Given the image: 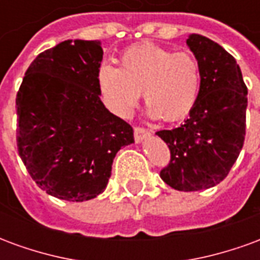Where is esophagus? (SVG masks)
<instances>
[{
    "mask_svg": "<svg viewBox=\"0 0 260 260\" xmlns=\"http://www.w3.org/2000/svg\"><path fill=\"white\" fill-rule=\"evenodd\" d=\"M149 131L146 129V128H143V126H135L134 128V136H135V141L139 143V142H142L146 136H149Z\"/></svg>",
    "mask_w": 260,
    "mask_h": 260,
    "instance_id": "obj_1",
    "label": "esophagus"
}]
</instances>
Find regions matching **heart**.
Instances as JSON below:
<instances>
[{
  "mask_svg": "<svg viewBox=\"0 0 260 260\" xmlns=\"http://www.w3.org/2000/svg\"><path fill=\"white\" fill-rule=\"evenodd\" d=\"M119 68L103 65L99 89L104 106L119 118H129L143 97L152 117L178 121L189 114L201 91V67L189 53H173L152 44L125 50Z\"/></svg>",
  "mask_w": 260,
  "mask_h": 260,
  "instance_id": "obj_1",
  "label": "heart"
}]
</instances>
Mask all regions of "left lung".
<instances>
[{
	"label": "left lung",
	"instance_id": "8db88e82",
	"mask_svg": "<svg viewBox=\"0 0 260 260\" xmlns=\"http://www.w3.org/2000/svg\"><path fill=\"white\" fill-rule=\"evenodd\" d=\"M186 44L201 67L199 97L184 124L156 135L171 153L161 180L191 192L220 184L237 161L245 139L248 89L240 65L220 44L201 35H191Z\"/></svg>",
	"mask_w": 260,
	"mask_h": 260
}]
</instances>
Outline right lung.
Here are the masks:
<instances>
[{
	"label": "right lung",
	"mask_w": 260,
	"mask_h": 260,
	"mask_svg": "<svg viewBox=\"0 0 260 260\" xmlns=\"http://www.w3.org/2000/svg\"><path fill=\"white\" fill-rule=\"evenodd\" d=\"M99 40H65L39 54L16 94V145L27 173L48 195L89 201L108 184L134 129L100 100Z\"/></svg>",
	"instance_id": "1"
}]
</instances>
